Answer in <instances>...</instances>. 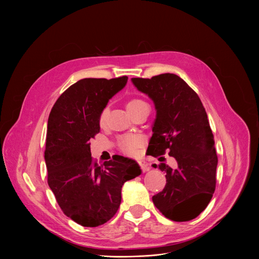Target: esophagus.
<instances>
[{
	"instance_id": "esophagus-1",
	"label": "esophagus",
	"mask_w": 259,
	"mask_h": 259,
	"mask_svg": "<svg viewBox=\"0 0 259 259\" xmlns=\"http://www.w3.org/2000/svg\"><path fill=\"white\" fill-rule=\"evenodd\" d=\"M139 166H140V168H141V170H142L143 172H146V171H149V170H150L149 164H147L144 160H142V161H140V162H139Z\"/></svg>"
}]
</instances>
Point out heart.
Wrapping results in <instances>:
<instances>
[{
	"mask_svg": "<svg viewBox=\"0 0 259 259\" xmlns=\"http://www.w3.org/2000/svg\"><path fill=\"white\" fill-rule=\"evenodd\" d=\"M145 104L147 103L140 98H131L127 102V109L129 110V113H131ZM107 116H108V108L104 107L102 108V110L99 114V122L103 124L106 121ZM140 143H141V137L137 135H124L119 140V145L121 149L124 152L130 153V154L136 151V149L140 145Z\"/></svg>",
	"mask_w": 259,
	"mask_h": 259,
	"instance_id": "1",
	"label": "heart"
}]
</instances>
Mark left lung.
Instances as JSON below:
<instances>
[{"label":"left lung","instance_id":"8db88e82","mask_svg":"<svg viewBox=\"0 0 259 259\" xmlns=\"http://www.w3.org/2000/svg\"><path fill=\"white\" fill-rule=\"evenodd\" d=\"M131 80L154 100L157 109L147 155L161 160L168 152L177 165L172 169L160 163L159 168L166 173V186L153 202L168 219L192 220L208 206L216 187L218 158L203 103L174 73Z\"/></svg>","mask_w":259,"mask_h":259}]
</instances>
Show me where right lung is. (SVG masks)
Returning a JSON list of instances; mask_svg holds the SVG:
<instances>
[{"label": "right lung", "mask_w": 259, "mask_h": 259, "mask_svg": "<svg viewBox=\"0 0 259 259\" xmlns=\"http://www.w3.org/2000/svg\"><path fill=\"white\" fill-rule=\"evenodd\" d=\"M128 77L88 78L68 87L48 119L45 162L48 184L62 212L75 223L95 228L118 211L123 184L140 175L138 164L123 156L98 165L90 139L99 133V114Z\"/></svg>", "instance_id": "1"}]
</instances>
